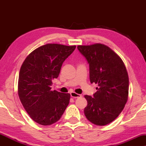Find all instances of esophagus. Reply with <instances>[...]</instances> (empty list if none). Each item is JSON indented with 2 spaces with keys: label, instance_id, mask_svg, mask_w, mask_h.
I'll use <instances>...</instances> for the list:
<instances>
[{
  "label": "esophagus",
  "instance_id": "esophagus-1",
  "mask_svg": "<svg viewBox=\"0 0 146 146\" xmlns=\"http://www.w3.org/2000/svg\"><path fill=\"white\" fill-rule=\"evenodd\" d=\"M70 95H71V97L75 98H80L82 96L80 94H76V92H72L70 93Z\"/></svg>",
  "mask_w": 146,
  "mask_h": 146
}]
</instances>
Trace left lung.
I'll return each instance as SVG.
<instances>
[{
	"label": "left lung",
	"instance_id": "8db88e82",
	"mask_svg": "<svg viewBox=\"0 0 146 146\" xmlns=\"http://www.w3.org/2000/svg\"><path fill=\"white\" fill-rule=\"evenodd\" d=\"M78 49L90 65V80L97 84L94 96L85 95L86 118L98 125L112 122L123 110L128 99L129 78L121 58L100 43L79 45Z\"/></svg>",
	"mask_w": 146,
	"mask_h": 146
}]
</instances>
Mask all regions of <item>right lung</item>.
I'll list each match as a JSON object with an SVG mask.
<instances>
[{
    "label": "right lung",
    "instance_id": "obj_1",
    "mask_svg": "<svg viewBox=\"0 0 146 146\" xmlns=\"http://www.w3.org/2000/svg\"><path fill=\"white\" fill-rule=\"evenodd\" d=\"M75 48V45L47 44L30 53L21 66L18 94L30 117L39 124L56 122L68 105L70 94L51 90L50 86Z\"/></svg>",
    "mask_w": 146,
    "mask_h": 146
}]
</instances>
